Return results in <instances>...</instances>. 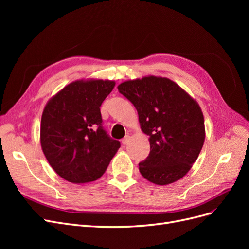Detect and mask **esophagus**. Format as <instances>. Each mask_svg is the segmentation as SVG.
<instances>
[{"instance_id": "34e87169", "label": "esophagus", "mask_w": 249, "mask_h": 249, "mask_svg": "<svg viewBox=\"0 0 249 249\" xmlns=\"http://www.w3.org/2000/svg\"><path fill=\"white\" fill-rule=\"evenodd\" d=\"M130 139H131V136L130 135H126V136L122 140V143H123V145H125V144H127V143H129V141H130Z\"/></svg>"}]
</instances>
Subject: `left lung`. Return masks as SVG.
Returning <instances> with one entry per match:
<instances>
[{
  "label": "left lung",
  "mask_w": 249,
  "mask_h": 249,
  "mask_svg": "<svg viewBox=\"0 0 249 249\" xmlns=\"http://www.w3.org/2000/svg\"><path fill=\"white\" fill-rule=\"evenodd\" d=\"M117 88L136 108L141 130L149 136V155L139 163L142 177L161 186L182 178L205 142L198 103L177 83L162 77L129 80Z\"/></svg>",
  "instance_id": "8db88e82"
}]
</instances>
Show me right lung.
Returning <instances> with one entry per match:
<instances>
[{
  "mask_svg": "<svg viewBox=\"0 0 249 249\" xmlns=\"http://www.w3.org/2000/svg\"><path fill=\"white\" fill-rule=\"evenodd\" d=\"M115 86L110 80H78L51 97L40 124L42 152L62 178L85 184L100 178L120 143L102 126L101 105Z\"/></svg>",
  "mask_w": 249,
  "mask_h": 249,
  "instance_id": "obj_1",
  "label": "right lung"
}]
</instances>
